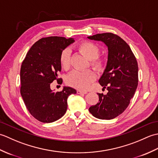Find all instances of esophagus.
<instances>
[{"label": "esophagus", "mask_w": 158, "mask_h": 158, "mask_svg": "<svg viewBox=\"0 0 158 158\" xmlns=\"http://www.w3.org/2000/svg\"><path fill=\"white\" fill-rule=\"evenodd\" d=\"M87 93H88L87 91H83V90H81V89L77 90V94H86Z\"/></svg>", "instance_id": "obj_1"}]
</instances>
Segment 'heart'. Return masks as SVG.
Instances as JSON below:
<instances>
[{"label":"heart","instance_id":"heart-1","mask_svg":"<svg viewBox=\"0 0 158 158\" xmlns=\"http://www.w3.org/2000/svg\"><path fill=\"white\" fill-rule=\"evenodd\" d=\"M77 49L88 60H91V65L96 70H101L103 68V62L101 60L97 58L99 49L95 44L92 42L83 41L80 43L77 46ZM70 50L66 48L60 54V63L64 69H68L70 66ZM96 78L94 73L90 70H75L69 75L67 83L74 88L85 89L89 87Z\"/></svg>","mask_w":158,"mask_h":158}]
</instances>
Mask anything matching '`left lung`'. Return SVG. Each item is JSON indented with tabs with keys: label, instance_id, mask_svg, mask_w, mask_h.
<instances>
[{
	"label": "left lung",
	"instance_id": "obj_1",
	"mask_svg": "<svg viewBox=\"0 0 158 158\" xmlns=\"http://www.w3.org/2000/svg\"><path fill=\"white\" fill-rule=\"evenodd\" d=\"M101 41L108 49L107 62L99 83L108 90L98 94L99 102L89 108L94 117L112 119L122 114L129 105L138 86V63L130 46L119 36L102 33L88 36Z\"/></svg>",
	"mask_w": 158,
	"mask_h": 158
}]
</instances>
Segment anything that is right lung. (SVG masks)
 <instances>
[{"mask_svg": "<svg viewBox=\"0 0 158 158\" xmlns=\"http://www.w3.org/2000/svg\"><path fill=\"white\" fill-rule=\"evenodd\" d=\"M75 41L61 36L42 38L31 47L22 64L21 96L30 113L43 123H52L64 116L67 98L77 93L71 87L64 86L61 92L50 87L54 80L60 79V54Z\"/></svg>", "mask_w": 158, "mask_h": 158, "instance_id": "right-lung-1", "label": "right lung"}]
</instances>
